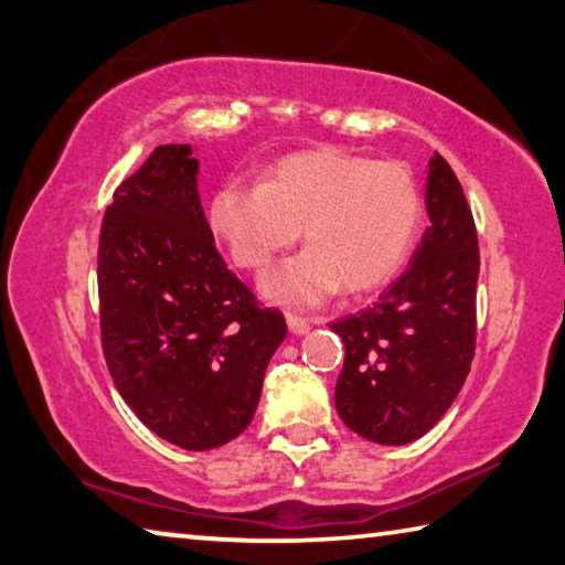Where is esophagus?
<instances>
[{
	"label": "esophagus",
	"instance_id": "1",
	"mask_svg": "<svg viewBox=\"0 0 565 565\" xmlns=\"http://www.w3.org/2000/svg\"><path fill=\"white\" fill-rule=\"evenodd\" d=\"M285 320H288V328L292 334H308L312 328V320L298 318V315H285Z\"/></svg>",
	"mask_w": 565,
	"mask_h": 565
}]
</instances>
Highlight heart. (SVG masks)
I'll use <instances>...</instances> for the list:
<instances>
[{"mask_svg":"<svg viewBox=\"0 0 565 565\" xmlns=\"http://www.w3.org/2000/svg\"><path fill=\"white\" fill-rule=\"evenodd\" d=\"M233 263L263 270L302 237L308 247L260 280L265 300L315 308L340 288H380L399 270L422 225V195L397 163L318 148L285 156L260 185L223 183L207 205Z\"/></svg>","mask_w":565,"mask_h":565,"instance_id":"obj_1","label":"heart"}]
</instances>
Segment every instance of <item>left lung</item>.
I'll list each match as a JSON object with an SVG mask.
<instances>
[{
    "label": "left lung",
    "instance_id": "8db88e82",
    "mask_svg": "<svg viewBox=\"0 0 565 565\" xmlns=\"http://www.w3.org/2000/svg\"><path fill=\"white\" fill-rule=\"evenodd\" d=\"M429 227L380 302L330 328L344 342L340 419L384 447L424 437L457 399L477 340L479 241L461 183L439 153L427 168Z\"/></svg>",
    "mask_w": 565,
    "mask_h": 565
}]
</instances>
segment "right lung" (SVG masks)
I'll return each instance as SVG.
<instances>
[{
    "label": "right lung",
    "mask_w": 565,
    "mask_h": 565,
    "mask_svg": "<svg viewBox=\"0 0 565 565\" xmlns=\"http://www.w3.org/2000/svg\"><path fill=\"white\" fill-rule=\"evenodd\" d=\"M188 143L158 146L114 193L98 243L108 372L156 437L223 447L250 424L288 324L227 270Z\"/></svg>",
    "instance_id": "1"
}]
</instances>
